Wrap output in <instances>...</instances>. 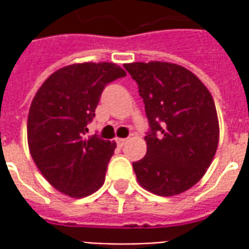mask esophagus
Returning a JSON list of instances; mask_svg holds the SVG:
<instances>
[{"label":"esophagus","mask_w":249,"mask_h":249,"mask_svg":"<svg viewBox=\"0 0 249 249\" xmlns=\"http://www.w3.org/2000/svg\"><path fill=\"white\" fill-rule=\"evenodd\" d=\"M126 139H117V145L119 146H124L126 144Z\"/></svg>","instance_id":"obj_1"}]
</instances>
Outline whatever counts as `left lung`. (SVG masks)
I'll return each mask as SVG.
<instances>
[{
	"instance_id": "left-lung-1",
	"label": "left lung",
	"mask_w": 249,
	"mask_h": 249,
	"mask_svg": "<svg viewBox=\"0 0 249 249\" xmlns=\"http://www.w3.org/2000/svg\"><path fill=\"white\" fill-rule=\"evenodd\" d=\"M139 85L151 130L146 155L133 162L137 181L159 196H176L203 178L219 145L212 94L196 74L162 61L125 64Z\"/></svg>"
}]
</instances>
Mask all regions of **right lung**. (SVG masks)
<instances>
[{
    "label": "right lung",
    "instance_id": "add662e5",
    "mask_svg": "<svg viewBox=\"0 0 249 249\" xmlns=\"http://www.w3.org/2000/svg\"><path fill=\"white\" fill-rule=\"evenodd\" d=\"M126 76L113 62L64 66L46 78L30 104L28 145L42 176L58 192L85 197L103 187L116 142L87 137L104 88Z\"/></svg>",
    "mask_w": 249,
    "mask_h": 249
}]
</instances>
